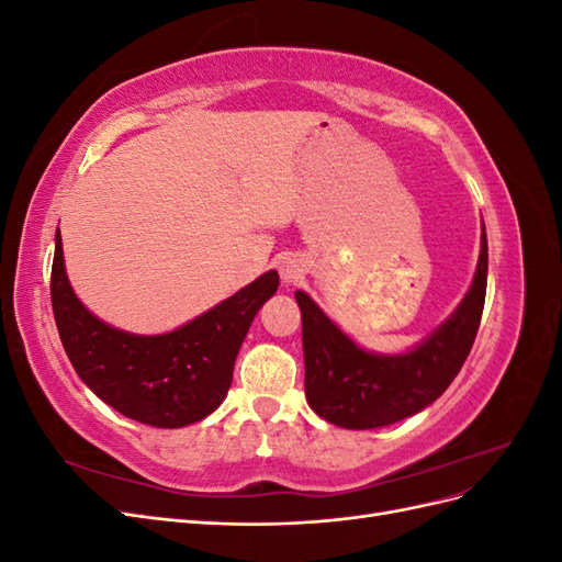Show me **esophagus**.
Listing matches in <instances>:
<instances>
[{"mask_svg":"<svg viewBox=\"0 0 562 562\" xmlns=\"http://www.w3.org/2000/svg\"><path fill=\"white\" fill-rule=\"evenodd\" d=\"M300 274H302L300 260L297 258H283V262H281V277L285 281H295V279H300Z\"/></svg>","mask_w":562,"mask_h":562,"instance_id":"obj_1","label":"esophagus"}]
</instances>
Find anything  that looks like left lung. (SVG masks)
Here are the masks:
<instances>
[{
    "mask_svg": "<svg viewBox=\"0 0 562 562\" xmlns=\"http://www.w3.org/2000/svg\"><path fill=\"white\" fill-rule=\"evenodd\" d=\"M487 285V236L467 297L454 314L407 353H370L297 291L302 312L304 394L335 427L378 429L431 405L462 370L481 326Z\"/></svg>",
    "mask_w": 562,
    "mask_h": 562,
    "instance_id": "left-lung-1",
    "label": "left lung"
}]
</instances>
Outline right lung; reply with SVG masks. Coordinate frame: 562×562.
I'll return each mask as SVG.
<instances>
[{
  "mask_svg": "<svg viewBox=\"0 0 562 562\" xmlns=\"http://www.w3.org/2000/svg\"><path fill=\"white\" fill-rule=\"evenodd\" d=\"M277 288L279 274L271 269L173 333H124L79 302L65 274L56 232L50 304L67 359L100 401L149 427H187L225 401L236 353L255 314Z\"/></svg>",
  "mask_w": 562,
  "mask_h": 562,
  "instance_id": "1",
  "label": "right lung"
}]
</instances>
